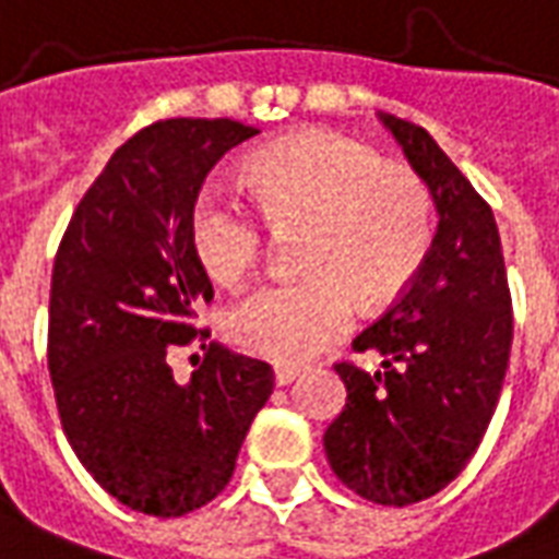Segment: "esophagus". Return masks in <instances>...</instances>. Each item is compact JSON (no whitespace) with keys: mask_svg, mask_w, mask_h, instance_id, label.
<instances>
[{"mask_svg":"<svg viewBox=\"0 0 559 559\" xmlns=\"http://www.w3.org/2000/svg\"><path fill=\"white\" fill-rule=\"evenodd\" d=\"M301 376V367H293V364H278L275 367V384H293Z\"/></svg>","mask_w":559,"mask_h":559,"instance_id":"obj_1","label":"esophagus"}]
</instances>
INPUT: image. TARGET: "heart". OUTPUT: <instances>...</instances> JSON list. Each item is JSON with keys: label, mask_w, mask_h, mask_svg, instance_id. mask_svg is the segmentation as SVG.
<instances>
[{"label": "heart", "mask_w": 559, "mask_h": 559, "mask_svg": "<svg viewBox=\"0 0 559 559\" xmlns=\"http://www.w3.org/2000/svg\"><path fill=\"white\" fill-rule=\"evenodd\" d=\"M260 216L305 225L296 281L260 284L230 308V337L278 364H301L353 329L358 299L379 308L406 287L432 242V198L406 165L341 132H299L246 159ZM206 272L237 284L263 254V227L234 195L206 189L192 213Z\"/></svg>", "instance_id": "b5f03b06"}]
</instances>
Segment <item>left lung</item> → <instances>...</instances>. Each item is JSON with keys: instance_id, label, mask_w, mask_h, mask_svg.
<instances>
[{"instance_id": "left-lung-1", "label": "left lung", "mask_w": 559, "mask_h": 559, "mask_svg": "<svg viewBox=\"0 0 559 559\" xmlns=\"http://www.w3.org/2000/svg\"><path fill=\"white\" fill-rule=\"evenodd\" d=\"M379 121L427 183L438 230L408 290L353 341L384 370L334 364L346 406L322 444L355 495L408 507L477 453L510 364L512 301L491 206L424 127L388 111Z\"/></svg>"}]
</instances>
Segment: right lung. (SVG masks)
Instances as JSON below:
<instances>
[{
	"mask_svg": "<svg viewBox=\"0 0 559 559\" xmlns=\"http://www.w3.org/2000/svg\"><path fill=\"white\" fill-rule=\"evenodd\" d=\"M260 130L168 118L111 153L61 239L49 290V376L70 448L111 498L177 519L222 495L272 394L266 361L206 343L213 299L192 213L210 168ZM195 336L205 361L170 370Z\"/></svg>",
	"mask_w": 559,
	"mask_h": 559,
	"instance_id": "right-lung-1",
	"label": "right lung"
}]
</instances>
